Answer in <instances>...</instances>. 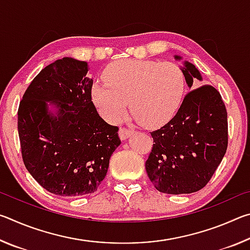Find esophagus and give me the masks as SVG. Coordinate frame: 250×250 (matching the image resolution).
Segmentation results:
<instances>
[{"label":"esophagus","instance_id":"esophagus-1","mask_svg":"<svg viewBox=\"0 0 250 250\" xmlns=\"http://www.w3.org/2000/svg\"><path fill=\"white\" fill-rule=\"evenodd\" d=\"M133 131L130 130L129 128H125V126H121L120 130H119V137L121 140H125V139H128L131 134H132Z\"/></svg>","mask_w":250,"mask_h":250}]
</instances>
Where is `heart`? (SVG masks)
I'll use <instances>...</instances> for the list:
<instances>
[{
	"label": "heart",
	"instance_id": "obj_1",
	"mask_svg": "<svg viewBox=\"0 0 250 250\" xmlns=\"http://www.w3.org/2000/svg\"><path fill=\"white\" fill-rule=\"evenodd\" d=\"M104 83L92 86L91 98L100 115L117 122L130 110L145 125H156L174 115L183 98L185 76L172 62L122 59L104 71Z\"/></svg>",
	"mask_w": 250,
	"mask_h": 250
}]
</instances>
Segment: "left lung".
<instances>
[{
    "mask_svg": "<svg viewBox=\"0 0 250 250\" xmlns=\"http://www.w3.org/2000/svg\"><path fill=\"white\" fill-rule=\"evenodd\" d=\"M182 70L189 88L195 78L202 82L200 71L191 62H184ZM151 135L153 146L146 170L154 188L174 195L200 191L227 150V111L221 94L210 84L189 91L176 115Z\"/></svg>",
    "mask_w": 250,
    "mask_h": 250,
    "instance_id": "8db88e82",
    "label": "left lung"
}]
</instances>
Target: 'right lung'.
Instances as JSON below:
<instances>
[{"label":"right lung","mask_w":250,"mask_h":250,"mask_svg":"<svg viewBox=\"0 0 250 250\" xmlns=\"http://www.w3.org/2000/svg\"><path fill=\"white\" fill-rule=\"evenodd\" d=\"M86 62L64 57L46 66L29 83L18 112L23 162L41 186L55 195L97 191L120 146L91 101ZM47 102L56 113L48 111Z\"/></svg>","instance_id":"right-lung-1"}]
</instances>
